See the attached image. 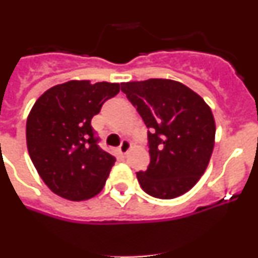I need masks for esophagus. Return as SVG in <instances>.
<instances>
[{"label": "esophagus", "mask_w": 258, "mask_h": 258, "mask_svg": "<svg viewBox=\"0 0 258 258\" xmlns=\"http://www.w3.org/2000/svg\"><path fill=\"white\" fill-rule=\"evenodd\" d=\"M131 147H132V143L127 140H124L121 142V145H120V147H118V152H120L121 155H126L127 151L131 150Z\"/></svg>", "instance_id": "esophagus-1"}]
</instances>
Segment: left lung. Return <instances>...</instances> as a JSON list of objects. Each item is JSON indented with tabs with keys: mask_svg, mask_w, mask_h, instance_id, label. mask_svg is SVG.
Masks as SVG:
<instances>
[{
	"mask_svg": "<svg viewBox=\"0 0 258 258\" xmlns=\"http://www.w3.org/2000/svg\"><path fill=\"white\" fill-rule=\"evenodd\" d=\"M121 92L149 129L150 165L137 173L143 191L174 199L197 184L214 147L216 122L198 93L168 79L122 83Z\"/></svg>",
	"mask_w": 258,
	"mask_h": 258,
	"instance_id": "8db88e82",
	"label": "left lung"
}]
</instances>
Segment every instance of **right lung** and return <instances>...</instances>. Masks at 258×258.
Returning <instances> with one entry per match:
<instances>
[{
  "label": "right lung",
  "mask_w": 258,
  "mask_h": 258,
  "mask_svg": "<svg viewBox=\"0 0 258 258\" xmlns=\"http://www.w3.org/2000/svg\"><path fill=\"white\" fill-rule=\"evenodd\" d=\"M120 84L71 80L38 98L27 118V149L47 187L72 202L103 188L116 157L97 145L92 118Z\"/></svg>",
  "instance_id": "add662e5"
}]
</instances>
